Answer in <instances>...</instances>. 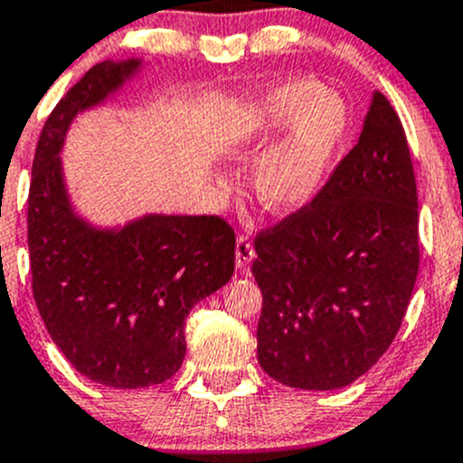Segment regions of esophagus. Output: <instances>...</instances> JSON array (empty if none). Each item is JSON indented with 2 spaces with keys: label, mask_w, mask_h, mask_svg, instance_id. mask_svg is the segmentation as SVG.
<instances>
[{
  "label": "esophagus",
  "mask_w": 463,
  "mask_h": 463,
  "mask_svg": "<svg viewBox=\"0 0 463 463\" xmlns=\"http://www.w3.org/2000/svg\"><path fill=\"white\" fill-rule=\"evenodd\" d=\"M252 257H255V248H252V241L248 240L246 235L237 237V244H235V261H237V269L246 270L250 266Z\"/></svg>",
  "instance_id": "esophagus-1"
}]
</instances>
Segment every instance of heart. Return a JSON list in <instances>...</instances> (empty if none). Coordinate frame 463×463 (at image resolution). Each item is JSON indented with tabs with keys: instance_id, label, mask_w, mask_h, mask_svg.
<instances>
[{
	"instance_id": "1",
	"label": "heart",
	"mask_w": 463,
	"mask_h": 463,
	"mask_svg": "<svg viewBox=\"0 0 463 463\" xmlns=\"http://www.w3.org/2000/svg\"><path fill=\"white\" fill-rule=\"evenodd\" d=\"M288 126L252 173L257 199L272 213L299 211L317 197L346 137L348 109L319 81H286L244 104L228 130V146L235 157L255 159Z\"/></svg>"
}]
</instances>
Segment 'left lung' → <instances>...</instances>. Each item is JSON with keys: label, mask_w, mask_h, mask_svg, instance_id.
<instances>
[{"label": "left lung", "mask_w": 463, "mask_h": 463, "mask_svg": "<svg viewBox=\"0 0 463 463\" xmlns=\"http://www.w3.org/2000/svg\"><path fill=\"white\" fill-rule=\"evenodd\" d=\"M255 252L264 373L290 388L335 391L371 371L395 339L420 270L411 150L382 92L317 197L261 231Z\"/></svg>", "instance_id": "1"}]
</instances>
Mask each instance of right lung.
Listing matches in <instances>:
<instances>
[{
  "label": "right lung",
  "instance_id": "add662e5",
  "mask_svg": "<svg viewBox=\"0 0 463 463\" xmlns=\"http://www.w3.org/2000/svg\"><path fill=\"white\" fill-rule=\"evenodd\" d=\"M139 68L142 60H106L61 97L39 135L28 193L33 295L48 335L77 373L124 391L179 371L188 313L235 270V232L215 215L99 228L75 213L60 157L68 128Z\"/></svg>",
  "mask_w": 463,
  "mask_h": 463
}]
</instances>
